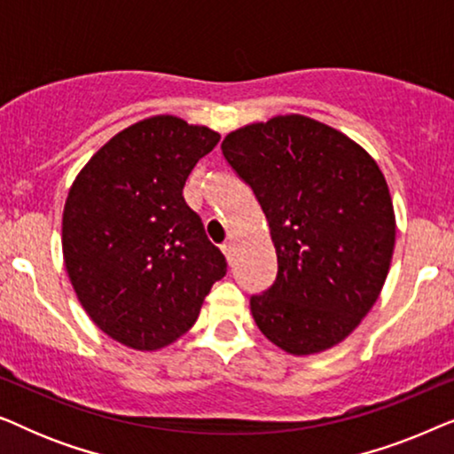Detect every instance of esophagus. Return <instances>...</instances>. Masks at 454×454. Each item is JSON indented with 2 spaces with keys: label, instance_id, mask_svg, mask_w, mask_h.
Here are the masks:
<instances>
[{
  "label": "esophagus",
  "instance_id": "esophagus-1",
  "mask_svg": "<svg viewBox=\"0 0 454 454\" xmlns=\"http://www.w3.org/2000/svg\"><path fill=\"white\" fill-rule=\"evenodd\" d=\"M221 250H223V254H225V256H227L229 262H231V258H233V241H231V239L225 241V244L221 246Z\"/></svg>",
  "mask_w": 454,
  "mask_h": 454
}]
</instances>
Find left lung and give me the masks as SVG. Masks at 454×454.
Listing matches in <instances>:
<instances>
[{
	"label": "left lung",
	"mask_w": 454,
	"mask_h": 454,
	"mask_svg": "<svg viewBox=\"0 0 454 454\" xmlns=\"http://www.w3.org/2000/svg\"><path fill=\"white\" fill-rule=\"evenodd\" d=\"M221 151L256 194L278 272L250 309L291 356L331 349L380 295L395 250V208L380 167L357 142L306 115L227 134Z\"/></svg>",
	"instance_id": "8db88e82"
}]
</instances>
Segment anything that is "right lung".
I'll return each mask as SVG.
<instances>
[{
    "label": "right lung",
    "mask_w": 454,
    "mask_h": 454,
    "mask_svg": "<svg viewBox=\"0 0 454 454\" xmlns=\"http://www.w3.org/2000/svg\"><path fill=\"white\" fill-rule=\"evenodd\" d=\"M221 136L173 115L121 129L74 179L61 221L72 287L117 343L157 351L188 333L227 262L184 200Z\"/></svg>",
    "instance_id": "right-lung-1"
}]
</instances>
